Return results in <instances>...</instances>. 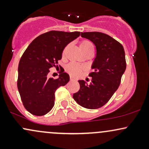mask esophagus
<instances>
[{
  "label": "esophagus",
  "instance_id": "esophagus-1",
  "mask_svg": "<svg viewBox=\"0 0 149 149\" xmlns=\"http://www.w3.org/2000/svg\"><path fill=\"white\" fill-rule=\"evenodd\" d=\"M70 80L71 81H74V80H76V79L75 78H73V76H70Z\"/></svg>",
  "mask_w": 149,
  "mask_h": 149
}]
</instances>
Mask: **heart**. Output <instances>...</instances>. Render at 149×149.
<instances>
[{
	"mask_svg": "<svg viewBox=\"0 0 149 149\" xmlns=\"http://www.w3.org/2000/svg\"><path fill=\"white\" fill-rule=\"evenodd\" d=\"M80 48L81 50L83 49H86L89 48H93L92 44L88 40H83L80 42ZM83 69V66H79V65L74 64V63H71V64H68L66 66V70L69 74L72 75V76H78L81 72L82 70Z\"/></svg>",
	"mask_w": 149,
	"mask_h": 149,
	"instance_id": "obj_1",
	"label": "heart"
}]
</instances>
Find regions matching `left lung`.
Instances as JSON below:
<instances>
[{"label": "left lung", "instance_id": "left-lung-1", "mask_svg": "<svg viewBox=\"0 0 149 149\" xmlns=\"http://www.w3.org/2000/svg\"><path fill=\"white\" fill-rule=\"evenodd\" d=\"M81 37L88 39L96 47V57L92 64L91 82L88 84L78 80L79 91L73 98L81 107L96 109L103 107L118 88L126 69L125 50L123 45L107 34L100 32H84Z\"/></svg>", "mask_w": 149, "mask_h": 149}]
</instances>
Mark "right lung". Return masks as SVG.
Instances as JSON below:
<instances>
[{
	"label": "right lung",
	"mask_w": 149,
	"mask_h": 149,
	"mask_svg": "<svg viewBox=\"0 0 149 149\" xmlns=\"http://www.w3.org/2000/svg\"><path fill=\"white\" fill-rule=\"evenodd\" d=\"M80 32L51 31L41 34L28 46L20 59L17 88L24 107L35 116L47 113L54 105V92L69 81V74L61 71L59 78L49 77V69L58 64L64 47Z\"/></svg>",
	"instance_id": "right-lung-1"
}]
</instances>
